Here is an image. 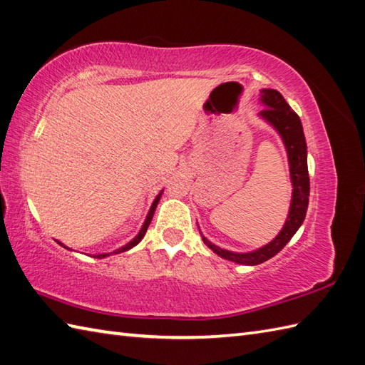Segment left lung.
I'll return each mask as SVG.
<instances>
[{
	"label": "left lung",
	"instance_id": "1",
	"mask_svg": "<svg viewBox=\"0 0 365 365\" xmlns=\"http://www.w3.org/2000/svg\"><path fill=\"white\" fill-rule=\"evenodd\" d=\"M259 103L266 108H262L258 116L269 125H272L279 135V138L283 140L287 154V162H289L292 197L289 213H287L283 228L278 232V235L272 241L262 245L259 249H255L252 252H232L208 241L205 236L202 235L200 227L197 224L202 241L205 242L216 255L245 266H257L275 257L302 227L304 216H307L309 202L308 148L299 115L286 103L282 93L272 88L259 90Z\"/></svg>",
	"mask_w": 365,
	"mask_h": 365
}]
</instances>
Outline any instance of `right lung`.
Wrapping results in <instances>:
<instances>
[{"label":"right lung","instance_id":"right-lung-1","mask_svg":"<svg viewBox=\"0 0 365 365\" xmlns=\"http://www.w3.org/2000/svg\"><path fill=\"white\" fill-rule=\"evenodd\" d=\"M162 194H163V190L157 194V197L154 199V202H152V205H150V208H149V211H148V216H146V219H144V222H143V225H141V228H140V232L137 233V236H135L133 240H130L129 242L124 244L123 247H120V249H115L113 252H108V253H98V255H93V258H99V259H103V258H106V257L116 255V253H121V252L130 250V249H133V247H135V245L140 244V241L144 238V235H146V232H148V227H149V224H150V221H152V217H154L155 208H157V205H158L160 197H162ZM56 241H57V240H56ZM57 244H58V245H62V247H65V249H68V250H73V249H70V247H66V245H65L63 242H61V241H57Z\"/></svg>","mask_w":365,"mask_h":365}]
</instances>
